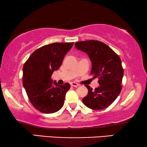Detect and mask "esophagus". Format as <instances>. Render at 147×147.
Listing matches in <instances>:
<instances>
[{
    "instance_id": "esophagus-1",
    "label": "esophagus",
    "mask_w": 147,
    "mask_h": 147,
    "mask_svg": "<svg viewBox=\"0 0 147 147\" xmlns=\"http://www.w3.org/2000/svg\"><path fill=\"white\" fill-rule=\"evenodd\" d=\"M70 84H71V86H72V87H78V86H80V84L76 83V82H71Z\"/></svg>"
}]
</instances>
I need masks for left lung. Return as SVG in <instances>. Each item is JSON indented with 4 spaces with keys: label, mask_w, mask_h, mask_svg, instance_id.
Instances as JSON below:
<instances>
[{
    "label": "left lung",
    "mask_w": 147,
    "mask_h": 147,
    "mask_svg": "<svg viewBox=\"0 0 147 147\" xmlns=\"http://www.w3.org/2000/svg\"><path fill=\"white\" fill-rule=\"evenodd\" d=\"M75 47L85 52L92 62L91 75L98 78L100 86L93 90L86 86L88 95L82 99L84 105L90 109L102 110L109 106L119 95L124 70L119 56L101 41L90 40L75 43Z\"/></svg>",
    "instance_id": "1"
}]
</instances>
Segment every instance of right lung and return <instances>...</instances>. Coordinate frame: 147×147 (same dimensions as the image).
Instances as JSON below:
<instances>
[{
	"label": "right lung",
	"mask_w": 147,
	"mask_h": 147,
	"mask_svg": "<svg viewBox=\"0 0 147 147\" xmlns=\"http://www.w3.org/2000/svg\"><path fill=\"white\" fill-rule=\"evenodd\" d=\"M74 43H54L35 50L23 68V84L34 107L41 112L51 114L63 106L70 84L58 85L51 79L54 71L61 65L63 58Z\"/></svg>",
	"instance_id": "obj_1"
}]
</instances>
